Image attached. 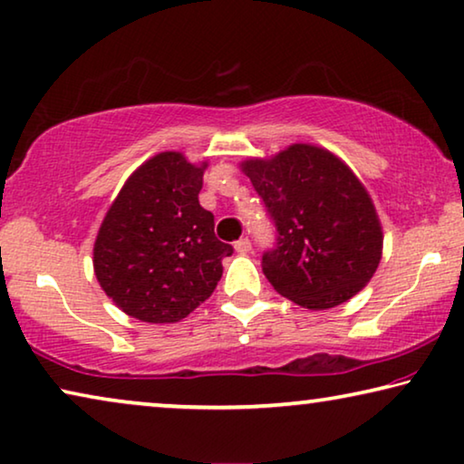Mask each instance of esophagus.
Masks as SVG:
<instances>
[{
  "label": "esophagus",
  "instance_id": "esophagus-1",
  "mask_svg": "<svg viewBox=\"0 0 464 464\" xmlns=\"http://www.w3.org/2000/svg\"><path fill=\"white\" fill-rule=\"evenodd\" d=\"M250 250H252V244H250V239H247V237L235 241V252H237V254H247Z\"/></svg>",
  "mask_w": 464,
  "mask_h": 464
}]
</instances>
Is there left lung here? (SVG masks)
<instances>
[{"label": "left lung", "instance_id": "8db88e82", "mask_svg": "<svg viewBox=\"0 0 464 464\" xmlns=\"http://www.w3.org/2000/svg\"><path fill=\"white\" fill-rule=\"evenodd\" d=\"M239 166L279 231L276 250L262 256L275 292L308 310L354 298L383 254L382 220L354 170L314 143H292Z\"/></svg>", "mask_w": 464, "mask_h": 464}]
</instances>
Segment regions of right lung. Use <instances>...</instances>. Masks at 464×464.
<instances>
[{
	"label": "right lung",
	"instance_id": "right-lung-1",
	"mask_svg": "<svg viewBox=\"0 0 464 464\" xmlns=\"http://www.w3.org/2000/svg\"><path fill=\"white\" fill-rule=\"evenodd\" d=\"M208 162L160 151L130 172L93 244V273L124 314L177 323L212 295L233 247L199 206Z\"/></svg>",
	"mask_w": 464,
	"mask_h": 464
}]
</instances>
